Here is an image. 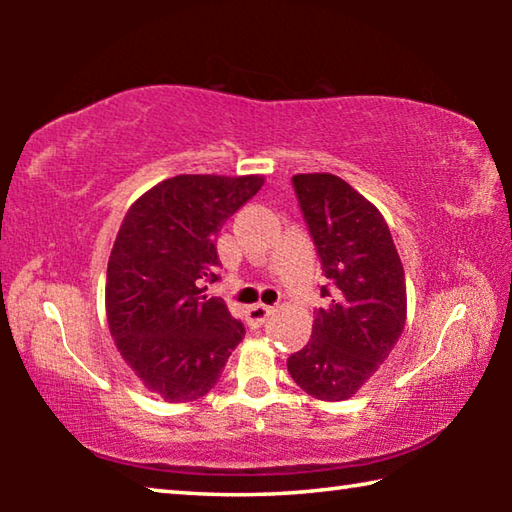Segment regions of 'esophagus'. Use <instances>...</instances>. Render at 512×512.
<instances>
[{
  "label": "esophagus",
  "mask_w": 512,
  "mask_h": 512,
  "mask_svg": "<svg viewBox=\"0 0 512 512\" xmlns=\"http://www.w3.org/2000/svg\"><path fill=\"white\" fill-rule=\"evenodd\" d=\"M273 314V307H266V305H255V307H250L248 311H246V323H248V327H253V329H257V327H262L266 320H268V316Z\"/></svg>",
  "instance_id": "esophagus-1"
}]
</instances>
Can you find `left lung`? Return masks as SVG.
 Listing matches in <instances>:
<instances>
[{
	"label": "left lung",
	"instance_id": "1",
	"mask_svg": "<svg viewBox=\"0 0 512 512\" xmlns=\"http://www.w3.org/2000/svg\"><path fill=\"white\" fill-rule=\"evenodd\" d=\"M293 189L327 284L311 339L291 354L293 381L316 400H348L391 354L406 320L404 268L384 216L332 173H300Z\"/></svg>",
	"mask_w": 512,
	"mask_h": 512
}]
</instances>
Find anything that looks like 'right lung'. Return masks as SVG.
<instances>
[{
  "label": "right lung",
  "instance_id": "right-lung-1",
  "mask_svg": "<svg viewBox=\"0 0 512 512\" xmlns=\"http://www.w3.org/2000/svg\"><path fill=\"white\" fill-rule=\"evenodd\" d=\"M259 176H176L128 210L108 259L106 314L121 357L164 402L210 393L241 320L205 284L221 280L216 237L253 198Z\"/></svg>",
  "mask_w": 512,
  "mask_h": 512
}]
</instances>
